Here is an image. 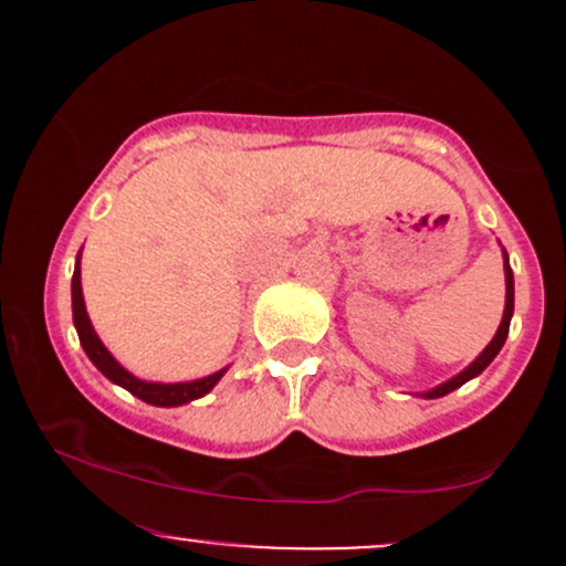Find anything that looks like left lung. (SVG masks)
Masks as SVG:
<instances>
[{
  "mask_svg": "<svg viewBox=\"0 0 566 566\" xmlns=\"http://www.w3.org/2000/svg\"><path fill=\"white\" fill-rule=\"evenodd\" d=\"M503 271H505V308H503V319H500V327H497L495 337H492V340L486 343V348L476 356V359L471 361L469 367L463 369V373H458V375H454V378L439 382L437 388H431V391H423V394H418V396H423V399H439V396L452 394L454 388H460V386H463V382H469V380L476 378V375H482L484 369L490 367V361L500 354V348H503L505 337H509L511 316H513V271H511V263H509V252H505V250H503Z\"/></svg>",
  "mask_w": 566,
  "mask_h": 566,
  "instance_id": "obj_1",
  "label": "left lung"
}]
</instances>
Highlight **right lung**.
Masks as SVG:
<instances>
[{
  "instance_id": "1",
  "label": "right lung",
  "mask_w": 566,
  "mask_h": 566,
  "mask_svg": "<svg viewBox=\"0 0 566 566\" xmlns=\"http://www.w3.org/2000/svg\"><path fill=\"white\" fill-rule=\"evenodd\" d=\"M82 250L76 255V265H74V279H71V311H74V327L76 335H80V343L87 354V359L106 375L108 380L122 386L125 391L133 396H138L140 401L154 407H180L188 405V401L201 399L205 394H210L212 388L218 386V380L223 378L226 369H218V373L207 375V378H197V380H184V382H157V380H140L138 375H133L129 369H125L119 361L114 359L112 350L103 346V340L97 337L93 322L87 316V305H84V295H82Z\"/></svg>"
}]
</instances>
